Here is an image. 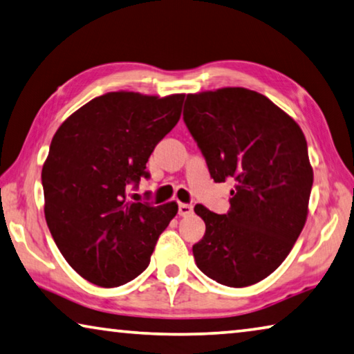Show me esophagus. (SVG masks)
I'll list each match as a JSON object with an SVG mask.
<instances>
[{
  "instance_id": "34e87169",
  "label": "esophagus",
  "mask_w": 354,
  "mask_h": 354,
  "mask_svg": "<svg viewBox=\"0 0 354 354\" xmlns=\"http://www.w3.org/2000/svg\"><path fill=\"white\" fill-rule=\"evenodd\" d=\"M178 212H179V216H189V214H192V212H194V207H192V205L179 203Z\"/></svg>"
}]
</instances>
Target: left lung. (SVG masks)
I'll return each instance as SVG.
<instances>
[{"label":"left lung","instance_id":"1","mask_svg":"<svg viewBox=\"0 0 354 354\" xmlns=\"http://www.w3.org/2000/svg\"><path fill=\"white\" fill-rule=\"evenodd\" d=\"M184 122L216 183L233 178L230 211H194L206 232L194 244L198 269L227 287L266 279L306 225L313 170L293 118L263 94L228 86L187 94Z\"/></svg>","mask_w":354,"mask_h":354}]
</instances>
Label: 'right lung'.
Segmentation results:
<instances>
[{"label": "right lung", "mask_w": 354, "mask_h": 354, "mask_svg": "<svg viewBox=\"0 0 354 354\" xmlns=\"http://www.w3.org/2000/svg\"><path fill=\"white\" fill-rule=\"evenodd\" d=\"M184 94L113 91L80 106L58 127L42 167L44 214L71 268L99 287H120L148 268L176 201L127 198L156 145L181 118Z\"/></svg>", "instance_id": "add662e5"}]
</instances>
